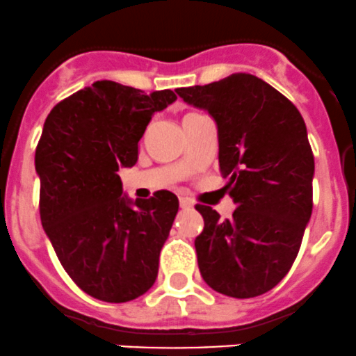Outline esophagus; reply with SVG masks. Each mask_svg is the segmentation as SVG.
Masks as SVG:
<instances>
[{
    "instance_id": "esophagus-1",
    "label": "esophagus",
    "mask_w": 356,
    "mask_h": 356,
    "mask_svg": "<svg viewBox=\"0 0 356 356\" xmlns=\"http://www.w3.org/2000/svg\"><path fill=\"white\" fill-rule=\"evenodd\" d=\"M192 200L186 199V197H181V199H179V207L181 209H192Z\"/></svg>"
}]
</instances>
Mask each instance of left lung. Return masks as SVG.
Masks as SVG:
<instances>
[{"label":"left lung","mask_w":356,"mask_h":356,"mask_svg":"<svg viewBox=\"0 0 356 356\" xmlns=\"http://www.w3.org/2000/svg\"><path fill=\"white\" fill-rule=\"evenodd\" d=\"M178 96L218 124L219 168L236 209L232 219L197 205L195 238L204 281L233 298L269 291L291 269L312 216L314 154L302 115L289 99L250 73Z\"/></svg>","instance_id":"left-lung-1"}]
</instances>
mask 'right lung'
<instances>
[{
	"mask_svg": "<svg viewBox=\"0 0 356 356\" xmlns=\"http://www.w3.org/2000/svg\"><path fill=\"white\" fill-rule=\"evenodd\" d=\"M177 101L173 90H144L97 80L58 102L35 149L42 228L75 284L109 303L151 289L178 199L122 195L120 168L138 159L152 115Z\"/></svg>",
	"mask_w": 356,
	"mask_h": 356,
	"instance_id": "obj_1",
	"label": "right lung"
}]
</instances>
